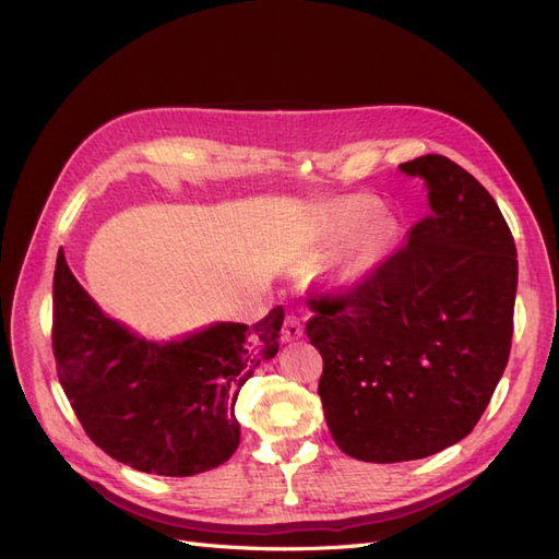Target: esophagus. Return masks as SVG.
Returning a JSON list of instances; mask_svg holds the SVG:
<instances>
[{"instance_id": "1", "label": "esophagus", "mask_w": 559, "mask_h": 559, "mask_svg": "<svg viewBox=\"0 0 559 559\" xmlns=\"http://www.w3.org/2000/svg\"><path fill=\"white\" fill-rule=\"evenodd\" d=\"M301 334H304L301 322H299L295 316H287V320H285V324H283V332H281L283 343H293V341L301 338Z\"/></svg>"}]
</instances>
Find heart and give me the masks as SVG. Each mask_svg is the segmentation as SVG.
<instances>
[{"label":"heart","instance_id":"b5f03b06","mask_svg":"<svg viewBox=\"0 0 559 559\" xmlns=\"http://www.w3.org/2000/svg\"><path fill=\"white\" fill-rule=\"evenodd\" d=\"M364 255H366V253H364V251H359V253H357V255H355V266H359V264H361V260H364Z\"/></svg>","mask_w":559,"mask_h":559}]
</instances>
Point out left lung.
<instances>
[{"label": "left lung", "mask_w": 559, "mask_h": 559, "mask_svg": "<svg viewBox=\"0 0 559 559\" xmlns=\"http://www.w3.org/2000/svg\"><path fill=\"white\" fill-rule=\"evenodd\" d=\"M399 168L424 179L426 218L347 293L311 299L306 324L326 426L366 463L426 459L469 436L513 334L519 260L498 202L447 156Z\"/></svg>", "instance_id": "obj_1"}]
</instances>
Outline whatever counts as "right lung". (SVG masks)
<instances>
[{
  "instance_id": "obj_1",
  "label": "right lung",
  "mask_w": 559,
  "mask_h": 559,
  "mask_svg": "<svg viewBox=\"0 0 559 559\" xmlns=\"http://www.w3.org/2000/svg\"><path fill=\"white\" fill-rule=\"evenodd\" d=\"M283 306L253 326L212 322L147 341L100 311L59 248L52 283L57 376L75 417L115 461L158 477H193L239 447L235 403L278 353Z\"/></svg>"
}]
</instances>
